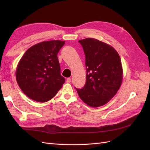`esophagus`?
Returning <instances> with one entry per match:
<instances>
[{"mask_svg": "<svg viewBox=\"0 0 150 150\" xmlns=\"http://www.w3.org/2000/svg\"><path fill=\"white\" fill-rule=\"evenodd\" d=\"M71 78H68V79H67V80H66V82H68V83H70V82H71Z\"/></svg>", "mask_w": 150, "mask_h": 150, "instance_id": "esophagus-1", "label": "esophagus"}]
</instances>
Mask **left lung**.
<instances>
[{
	"instance_id": "obj_1",
	"label": "left lung",
	"mask_w": 150,
	"mask_h": 150,
	"mask_svg": "<svg viewBox=\"0 0 150 150\" xmlns=\"http://www.w3.org/2000/svg\"><path fill=\"white\" fill-rule=\"evenodd\" d=\"M86 57V78L83 88L77 89L79 96L88 106H102L119 90L123 78L119 53L105 42L91 38L79 41Z\"/></svg>"
}]
</instances>
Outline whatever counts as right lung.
I'll list each match as a JSON object with an SVG mask.
<instances>
[{
	"label": "right lung",
	"mask_w": 150,
	"mask_h": 150,
	"mask_svg": "<svg viewBox=\"0 0 150 150\" xmlns=\"http://www.w3.org/2000/svg\"><path fill=\"white\" fill-rule=\"evenodd\" d=\"M65 41H44L30 47L18 62L17 84L31 99L45 103L56 95L65 82L60 75L57 53Z\"/></svg>",
	"instance_id": "obj_1"
}]
</instances>
